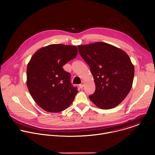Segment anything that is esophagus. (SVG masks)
I'll return each mask as SVG.
<instances>
[{
    "mask_svg": "<svg viewBox=\"0 0 155 155\" xmlns=\"http://www.w3.org/2000/svg\"><path fill=\"white\" fill-rule=\"evenodd\" d=\"M84 83H83V82H82L80 84H79V87H80V88H81V89H82V88H83V86H84Z\"/></svg>",
    "mask_w": 155,
    "mask_h": 155,
    "instance_id": "1",
    "label": "esophagus"
}]
</instances>
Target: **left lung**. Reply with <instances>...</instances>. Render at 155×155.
Here are the masks:
<instances>
[{
  "label": "left lung",
  "mask_w": 155,
  "mask_h": 155,
  "mask_svg": "<svg viewBox=\"0 0 155 155\" xmlns=\"http://www.w3.org/2000/svg\"><path fill=\"white\" fill-rule=\"evenodd\" d=\"M82 58L89 65L96 90L89 96L101 109L118 105L129 94L133 83L134 67L127 54L104 42L78 46Z\"/></svg>",
  "instance_id": "1"
}]
</instances>
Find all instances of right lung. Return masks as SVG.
Masks as SVG:
<instances>
[{
    "mask_svg": "<svg viewBox=\"0 0 155 155\" xmlns=\"http://www.w3.org/2000/svg\"><path fill=\"white\" fill-rule=\"evenodd\" d=\"M78 48L74 45L52 44L38 50L27 66L26 84L34 101L48 112L68 108L78 90L71 83V74L63 66L74 59Z\"/></svg>",
    "mask_w": 155,
    "mask_h": 155,
    "instance_id": "add662e5",
    "label": "right lung"
}]
</instances>
